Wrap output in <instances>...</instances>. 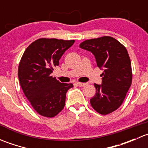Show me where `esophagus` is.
Returning <instances> with one entry per match:
<instances>
[{"mask_svg": "<svg viewBox=\"0 0 148 148\" xmlns=\"http://www.w3.org/2000/svg\"><path fill=\"white\" fill-rule=\"evenodd\" d=\"M77 86H85L86 85H87V83H80V82H78L77 83Z\"/></svg>", "mask_w": 148, "mask_h": 148, "instance_id": "esophagus-1", "label": "esophagus"}]
</instances>
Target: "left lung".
Here are the masks:
<instances>
[{
  "instance_id": "1",
  "label": "left lung",
  "mask_w": 148,
  "mask_h": 148,
  "mask_svg": "<svg viewBox=\"0 0 148 148\" xmlns=\"http://www.w3.org/2000/svg\"><path fill=\"white\" fill-rule=\"evenodd\" d=\"M81 49L91 51L102 70V84H95L96 94L92 107L101 114H108L120 107L132 84L131 62L126 48L115 38L103 36L86 40Z\"/></svg>"
}]
</instances>
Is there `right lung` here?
<instances>
[{
	"instance_id": "1",
	"label": "right lung",
	"mask_w": 148,
	"mask_h": 148,
	"mask_svg": "<svg viewBox=\"0 0 148 148\" xmlns=\"http://www.w3.org/2000/svg\"><path fill=\"white\" fill-rule=\"evenodd\" d=\"M74 41L39 38L30 44L22 56L18 71L19 82L26 98L41 115L53 117L64 107L66 94L74 86L61 83L51 74Z\"/></svg>"
}]
</instances>
